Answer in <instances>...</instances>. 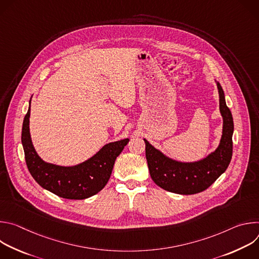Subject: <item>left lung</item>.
<instances>
[{"mask_svg":"<svg viewBox=\"0 0 259 259\" xmlns=\"http://www.w3.org/2000/svg\"><path fill=\"white\" fill-rule=\"evenodd\" d=\"M216 84L219 94V110L223 116L224 125L219 145L213 153L197 162H178L168 158L146 139H143L151 177L157 186L165 191L180 195L201 193L207 190L231 163L234 121L226 103L225 92L218 82Z\"/></svg>","mask_w":259,"mask_h":259,"instance_id":"1","label":"left lung"}]
</instances>
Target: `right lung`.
<instances>
[{
  "label": "right lung",
  "mask_w": 259,
  "mask_h": 259,
  "mask_svg": "<svg viewBox=\"0 0 259 259\" xmlns=\"http://www.w3.org/2000/svg\"><path fill=\"white\" fill-rule=\"evenodd\" d=\"M30 100L22 124L21 142L29 173L40 186L54 195L83 200L96 195L107 183L115 161L122 153L128 138L105 144L93 157L76 166L64 167L43 161L36 154L29 133Z\"/></svg>",
  "instance_id": "right-lung-1"
}]
</instances>
